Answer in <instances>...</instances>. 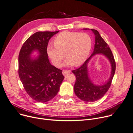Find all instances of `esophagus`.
Segmentation results:
<instances>
[{
    "label": "esophagus",
    "mask_w": 133,
    "mask_h": 133,
    "mask_svg": "<svg viewBox=\"0 0 133 133\" xmlns=\"http://www.w3.org/2000/svg\"><path fill=\"white\" fill-rule=\"evenodd\" d=\"M69 73H70V70H63V74L64 76H66V75H67Z\"/></svg>",
    "instance_id": "obj_1"
}]
</instances>
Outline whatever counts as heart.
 Returning <instances> with one entry per match:
<instances>
[{
    "mask_svg": "<svg viewBox=\"0 0 133 133\" xmlns=\"http://www.w3.org/2000/svg\"><path fill=\"white\" fill-rule=\"evenodd\" d=\"M55 45H49L47 54L54 65L60 67L62 60L67 57L65 65L67 67L80 65L87 59L91 48V39L87 33L63 31L54 40Z\"/></svg>",
    "mask_w": 133,
    "mask_h": 133,
    "instance_id": "1",
    "label": "heart"
}]
</instances>
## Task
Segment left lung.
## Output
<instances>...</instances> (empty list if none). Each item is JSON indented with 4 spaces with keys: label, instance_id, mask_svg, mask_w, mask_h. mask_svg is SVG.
Here are the masks:
<instances>
[{
    "label": "left lung",
    "instance_id": "left-lung-1",
    "mask_svg": "<svg viewBox=\"0 0 133 133\" xmlns=\"http://www.w3.org/2000/svg\"><path fill=\"white\" fill-rule=\"evenodd\" d=\"M83 29L89 30L90 29ZM91 30L95 35V44L92 54L80 67L72 71L76 77V81L74 86V92L79 99L87 102L97 101L103 97L109 89L116 71V63L108 44L101 36L98 31L92 29H91ZM97 54H102L107 57L109 60L111 67L109 78L101 85H96L92 82L87 70V64L89 61L93 56Z\"/></svg>",
    "mask_w": 133,
    "mask_h": 133
}]
</instances>
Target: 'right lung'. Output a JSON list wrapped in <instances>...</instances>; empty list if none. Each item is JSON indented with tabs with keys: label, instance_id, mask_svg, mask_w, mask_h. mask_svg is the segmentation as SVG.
Wrapping results in <instances>:
<instances>
[{
	"label": "right lung",
	"instance_id": "1",
	"mask_svg": "<svg viewBox=\"0 0 133 133\" xmlns=\"http://www.w3.org/2000/svg\"><path fill=\"white\" fill-rule=\"evenodd\" d=\"M57 31H38L24 43L19 55V75L25 91L32 99L45 103L57 95L64 78L62 70L52 65L47 47ZM34 51L39 56L31 57Z\"/></svg>",
	"mask_w": 133,
	"mask_h": 133
}]
</instances>
